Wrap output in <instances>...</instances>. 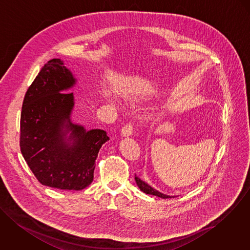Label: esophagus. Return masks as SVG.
<instances>
[{
    "label": "esophagus",
    "instance_id": "esophagus-1",
    "mask_svg": "<svg viewBox=\"0 0 250 250\" xmlns=\"http://www.w3.org/2000/svg\"><path fill=\"white\" fill-rule=\"evenodd\" d=\"M133 128H134V125H133V123H128L126 124L123 128H122V135L125 136V137H127V136H130L133 132Z\"/></svg>",
    "mask_w": 250,
    "mask_h": 250
}]
</instances>
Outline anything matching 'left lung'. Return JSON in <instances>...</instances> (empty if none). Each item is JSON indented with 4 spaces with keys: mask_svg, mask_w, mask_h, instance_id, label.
Listing matches in <instances>:
<instances>
[{
    "mask_svg": "<svg viewBox=\"0 0 250 250\" xmlns=\"http://www.w3.org/2000/svg\"><path fill=\"white\" fill-rule=\"evenodd\" d=\"M135 181L137 183V186L139 187V188L144 191L146 194H149V195H154V196H158L160 198H163V199H167V198H172L171 196H167V195H165L163 193H160L157 190H155L154 188H152L150 186H148L147 184H146L144 181H142L140 179V177H138L136 174H135Z\"/></svg>",
    "mask_w": 250,
    "mask_h": 250,
    "instance_id": "1",
    "label": "left lung"
}]
</instances>
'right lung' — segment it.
<instances>
[{"label": "right lung", "instance_id": "1", "mask_svg": "<svg viewBox=\"0 0 250 250\" xmlns=\"http://www.w3.org/2000/svg\"><path fill=\"white\" fill-rule=\"evenodd\" d=\"M74 83L62 61H48L28 87L21 113L20 148L27 166L42 185L62 190L92 183L98 152L109 140L104 130L85 131L70 122L73 93L64 91ZM63 128L72 131L67 139Z\"/></svg>", "mask_w": 250, "mask_h": 250}]
</instances>
